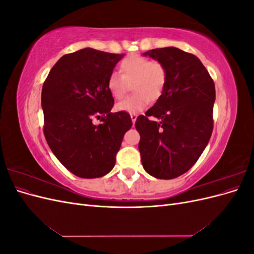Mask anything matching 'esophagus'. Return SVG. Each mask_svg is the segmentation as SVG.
<instances>
[{
  "mask_svg": "<svg viewBox=\"0 0 254 254\" xmlns=\"http://www.w3.org/2000/svg\"><path fill=\"white\" fill-rule=\"evenodd\" d=\"M130 117H131V121H132V123H133V125H134V123H135V121H136V118H137V115H136L135 113H131V114H130Z\"/></svg>",
  "mask_w": 254,
  "mask_h": 254,
  "instance_id": "obj_1",
  "label": "esophagus"
}]
</instances>
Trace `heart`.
Listing matches in <instances>:
<instances>
[{"label": "heart", "mask_w": 254, "mask_h": 254, "mask_svg": "<svg viewBox=\"0 0 254 254\" xmlns=\"http://www.w3.org/2000/svg\"><path fill=\"white\" fill-rule=\"evenodd\" d=\"M119 72H111L107 78V89L114 99L125 96L131 83L133 94L123 99L115 109L122 112L139 113L150 101H156L162 94L166 82V70L162 64L139 55L125 58Z\"/></svg>", "instance_id": "obj_1"}]
</instances>
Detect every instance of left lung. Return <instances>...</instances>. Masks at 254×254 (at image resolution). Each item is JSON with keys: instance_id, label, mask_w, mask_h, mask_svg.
Returning <instances> with one entry per match:
<instances>
[{"instance_id": "8db88e82", "label": "left lung", "mask_w": 254, "mask_h": 254, "mask_svg": "<svg viewBox=\"0 0 254 254\" xmlns=\"http://www.w3.org/2000/svg\"><path fill=\"white\" fill-rule=\"evenodd\" d=\"M162 64L166 82L157 103L139 115V150L144 170L158 179L187 173L201 156L213 131L215 86L193 54L177 48L143 54Z\"/></svg>"}]
</instances>
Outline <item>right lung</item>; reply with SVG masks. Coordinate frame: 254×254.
<instances>
[{
  "mask_svg": "<svg viewBox=\"0 0 254 254\" xmlns=\"http://www.w3.org/2000/svg\"><path fill=\"white\" fill-rule=\"evenodd\" d=\"M124 54L82 49L61 57L42 88L43 132L54 155L80 178H99L115 164V156L132 121L127 112H111L114 99L107 78ZM101 119V125L91 123Z\"/></svg>",
  "mask_w": 254,
  "mask_h": 254,
  "instance_id": "obj_1",
  "label": "right lung"
}]
</instances>
